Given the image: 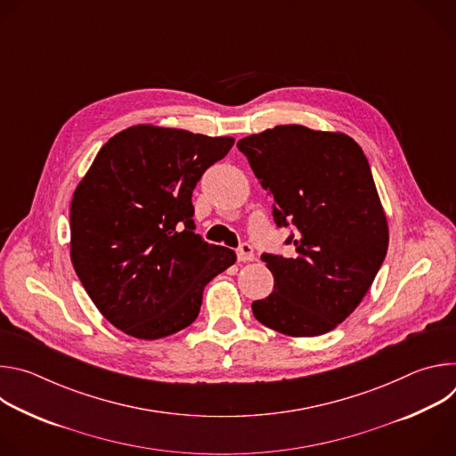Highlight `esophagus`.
Segmentation results:
<instances>
[{
    "instance_id": "1",
    "label": "esophagus",
    "mask_w": 456,
    "mask_h": 456,
    "mask_svg": "<svg viewBox=\"0 0 456 456\" xmlns=\"http://www.w3.org/2000/svg\"><path fill=\"white\" fill-rule=\"evenodd\" d=\"M238 259L240 262H252L254 259V248L248 243H241L238 248Z\"/></svg>"
}]
</instances>
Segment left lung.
I'll list each match as a JSON object with an SVG mask.
<instances>
[{"label": "left lung", "mask_w": 456, "mask_h": 456, "mask_svg": "<svg viewBox=\"0 0 456 456\" xmlns=\"http://www.w3.org/2000/svg\"><path fill=\"white\" fill-rule=\"evenodd\" d=\"M273 194L278 227H294V257L262 254L274 290L254 317L292 338L334 330L370 290L387 250V222L370 164L345 134L287 124L238 141Z\"/></svg>", "instance_id": "left-lung-1"}]
</instances>
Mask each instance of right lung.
Returning <instances> with one entry per match:
<instances>
[{
	"mask_svg": "<svg viewBox=\"0 0 456 456\" xmlns=\"http://www.w3.org/2000/svg\"><path fill=\"white\" fill-rule=\"evenodd\" d=\"M232 137L139 124L113 135L70 206V257L99 312L124 334L160 339L199 317L204 287L234 250L194 234L192 189Z\"/></svg>",
	"mask_w": 456,
	"mask_h": 456,
	"instance_id": "right-lung-1",
	"label": "right lung"
}]
</instances>
